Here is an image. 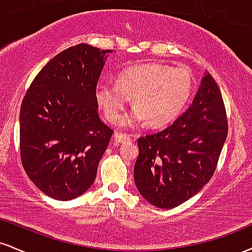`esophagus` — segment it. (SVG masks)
Wrapping results in <instances>:
<instances>
[{
	"mask_svg": "<svg viewBox=\"0 0 252 252\" xmlns=\"http://www.w3.org/2000/svg\"><path fill=\"white\" fill-rule=\"evenodd\" d=\"M114 140L118 143H126L130 141V136L126 134H120V132H116V134L114 135Z\"/></svg>",
	"mask_w": 252,
	"mask_h": 252,
	"instance_id": "1",
	"label": "esophagus"
}]
</instances>
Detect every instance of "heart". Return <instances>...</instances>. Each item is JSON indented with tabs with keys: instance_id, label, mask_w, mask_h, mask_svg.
<instances>
[{
	"instance_id": "heart-1",
	"label": "heart",
	"mask_w": 252,
	"mask_h": 252,
	"mask_svg": "<svg viewBox=\"0 0 252 252\" xmlns=\"http://www.w3.org/2000/svg\"><path fill=\"white\" fill-rule=\"evenodd\" d=\"M193 91L194 77L189 67L143 63L121 72L117 84L98 83L94 97L110 123L121 120L130 97L136 108L124 120V126L146 120L150 126H162L181 114Z\"/></svg>"
}]
</instances>
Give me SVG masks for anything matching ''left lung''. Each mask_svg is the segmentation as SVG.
<instances>
[{"label":"left lung","mask_w":252,"mask_h":252,"mask_svg":"<svg viewBox=\"0 0 252 252\" xmlns=\"http://www.w3.org/2000/svg\"><path fill=\"white\" fill-rule=\"evenodd\" d=\"M226 137L220 90L205 72L189 108L162 131L138 138L134 167L138 192L158 209L187 201L212 178Z\"/></svg>","instance_id":"left-lung-1"}]
</instances>
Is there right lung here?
Instances as JSON below:
<instances>
[{
  "label": "right lung",
  "mask_w": 252,
  "mask_h": 252,
  "mask_svg": "<svg viewBox=\"0 0 252 252\" xmlns=\"http://www.w3.org/2000/svg\"><path fill=\"white\" fill-rule=\"evenodd\" d=\"M110 50L79 43L46 63L20 111L22 166L41 192L71 200L94 184L112 130L98 116L94 90Z\"/></svg>",
  "instance_id": "add662e5"
}]
</instances>
